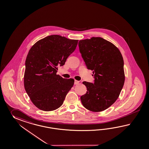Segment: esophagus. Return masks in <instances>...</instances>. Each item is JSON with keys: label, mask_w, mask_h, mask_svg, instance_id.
I'll list each match as a JSON object with an SVG mask.
<instances>
[{"label": "esophagus", "mask_w": 149, "mask_h": 149, "mask_svg": "<svg viewBox=\"0 0 149 149\" xmlns=\"http://www.w3.org/2000/svg\"><path fill=\"white\" fill-rule=\"evenodd\" d=\"M79 81H77V80H75L74 81V84H79Z\"/></svg>", "instance_id": "34e87169"}]
</instances>
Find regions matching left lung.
Segmentation results:
<instances>
[{
  "label": "left lung",
  "instance_id": "1",
  "mask_svg": "<svg viewBox=\"0 0 149 149\" xmlns=\"http://www.w3.org/2000/svg\"><path fill=\"white\" fill-rule=\"evenodd\" d=\"M79 47L88 69L93 71L94 76L93 84L82 82L87 91L81 101L90 111H103L115 103L123 87L122 55L113 44L100 37L80 40Z\"/></svg>",
  "mask_w": 149,
  "mask_h": 149
}]
</instances>
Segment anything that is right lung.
<instances>
[{
  "mask_svg": "<svg viewBox=\"0 0 149 149\" xmlns=\"http://www.w3.org/2000/svg\"><path fill=\"white\" fill-rule=\"evenodd\" d=\"M78 40L52 35L39 40L30 49L25 61L24 87L38 108L53 111L61 106L74 83L56 75L76 49Z\"/></svg>",
  "mask_w": 149,
  "mask_h": 149,
  "instance_id": "right-lung-1",
  "label": "right lung"
}]
</instances>
